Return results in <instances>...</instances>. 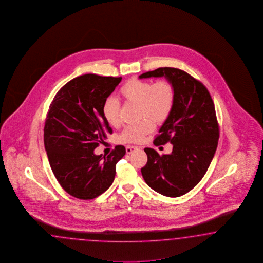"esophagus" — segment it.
Returning <instances> with one entry per match:
<instances>
[{
  "label": "esophagus",
  "mask_w": 263,
  "mask_h": 263,
  "mask_svg": "<svg viewBox=\"0 0 263 263\" xmlns=\"http://www.w3.org/2000/svg\"><path fill=\"white\" fill-rule=\"evenodd\" d=\"M139 148H140L135 147V146H127V147H126V153H127L128 155H130V154H133L134 152L137 151V149H139Z\"/></svg>",
  "instance_id": "34e87169"
}]
</instances>
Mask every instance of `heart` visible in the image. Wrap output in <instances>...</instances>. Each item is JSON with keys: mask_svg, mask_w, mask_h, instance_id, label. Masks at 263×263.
<instances>
[{"mask_svg": "<svg viewBox=\"0 0 263 263\" xmlns=\"http://www.w3.org/2000/svg\"><path fill=\"white\" fill-rule=\"evenodd\" d=\"M123 101L138 105L139 117L146 118L140 123L128 126L123 130L119 140L123 143H141L155 128L172 115L175 105V89L167 80L153 82L132 79L119 89ZM102 115L109 126L120 124L119 103L109 97L102 106Z\"/></svg>", "mask_w": 263, "mask_h": 263, "instance_id": "heart-1", "label": "heart"}]
</instances>
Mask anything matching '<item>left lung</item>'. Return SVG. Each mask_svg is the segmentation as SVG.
<instances>
[{"mask_svg":"<svg viewBox=\"0 0 263 263\" xmlns=\"http://www.w3.org/2000/svg\"><path fill=\"white\" fill-rule=\"evenodd\" d=\"M165 77L175 89V105L155 137V146L170 142L173 152L159 155L146 148L148 162L141 168L144 180L155 192L178 197L199 183L216 153L219 127L208 89L193 76L175 68H159L139 78Z\"/></svg>","mask_w":263,"mask_h":263,"instance_id":"1","label":"left lung"}]
</instances>
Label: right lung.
<instances>
[{
  "instance_id": "obj_1",
  "label": "right lung",
  "mask_w": 263,
  "mask_h": 263,
  "mask_svg": "<svg viewBox=\"0 0 263 263\" xmlns=\"http://www.w3.org/2000/svg\"><path fill=\"white\" fill-rule=\"evenodd\" d=\"M122 77L84 74L68 82L56 93L47 112L44 142L56 179L68 195L93 199L115 180V166L126 154L118 145L106 157L95 148L112 129L102 106Z\"/></svg>"
}]
</instances>
